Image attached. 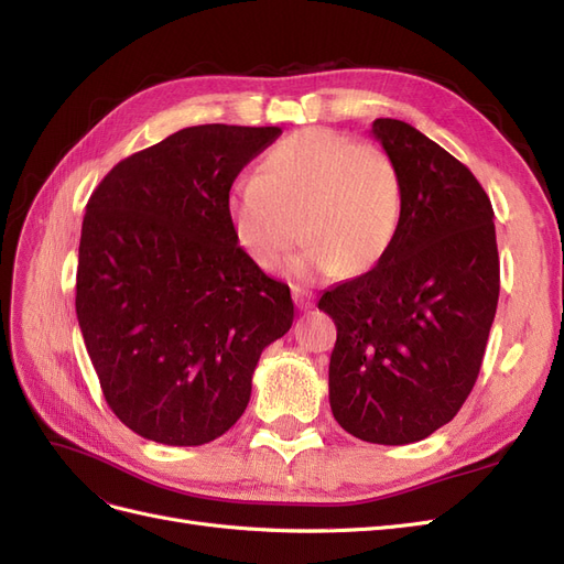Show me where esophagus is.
<instances>
[{
	"label": "esophagus",
	"mask_w": 564,
	"mask_h": 564,
	"mask_svg": "<svg viewBox=\"0 0 564 564\" xmlns=\"http://www.w3.org/2000/svg\"><path fill=\"white\" fill-rule=\"evenodd\" d=\"M292 294H294V303L299 305L301 311H308V308H313V292H308V289L294 286V289H292Z\"/></svg>",
	"instance_id": "obj_1"
}]
</instances>
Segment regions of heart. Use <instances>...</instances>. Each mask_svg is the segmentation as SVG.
Wrapping results in <instances>:
<instances>
[{
  "label": "heart",
  "instance_id": "obj_1",
  "mask_svg": "<svg viewBox=\"0 0 564 564\" xmlns=\"http://www.w3.org/2000/svg\"><path fill=\"white\" fill-rule=\"evenodd\" d=\"M235 245L265 270L299 242L286 263L299 280L334 278L340 270L377 268L398 237L402 183L381 145L322 127L289 133L259 162V174L237 178L226 195Z\"/></svg>",
  "mask_w": 564,
  "mask_h": 564
}]
</instances>
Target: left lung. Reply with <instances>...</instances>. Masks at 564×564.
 Listing matches in <instances>:
<instances>
[{
  "label": "left lung",
  "instance_id": "1",
  "mask_svg": "<svg viewBox=\"0 0 564 564\" xmlns=\"http://www.w3.org/2000/svg\"><path fill=\"white\" fill-rule=\"evenodd\" d=\"M373 139L398 166L402 218L386 259L324 292L336 324L329 404L344 431L409 445L449 423L482 367L499 303L494 209L466 164L400 119Z\"/></svg>",
  "mask_w": 564,
  "mask_h": 564
}]
</instances>
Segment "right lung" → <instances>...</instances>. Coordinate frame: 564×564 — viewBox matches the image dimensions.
<instances>
[{"mask_svg":"<svg viewBox=\"0 0 564 564\" xmlns=\"http://www.w3.org/2000/svg\"><path fill=\"white\" fill-rule=\"evenodd\" d=\"M280 127H187L110 169L82 224L75 308L108 406L172 447L245 414L259 357L294 322L289 286L235 245L226 195Z\"/></svg>","mask_w":564,"mask_h":564,"instance_id":"obj_1","label":"right lung"}]
</instances>
